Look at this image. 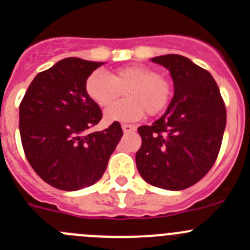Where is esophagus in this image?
<instances>
[{"mask_svg":"<svg viewBox=\"0 0 250 250\" xmlns=\"http://www.w3.org/2000/svg\"><path fill=\"white\" fill-rule=\"evenodd\" d=\"M122 129L125 133L132 132V130H136V125H128V123H123L122 125Z\"/></svg>","mask_w":250,"mask_h":250,"instance_id":"34e87169","label":"esophagus"}]
</instances>
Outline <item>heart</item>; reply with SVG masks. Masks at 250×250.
I'll use <instances>...</instances> for the list:
<instances>
[{
    "label": "heart",
    "instance_id": "b5f03b06",
    "mask_svg": "<svg viewBox=\"0 0 250 250\" xmlns=\"http://www.w3.org/2000/svg\"><path fill=\"white\" fill-rule=\"evenodd\" d=\"M125 88V100L116 102L104 111L107 123L138 121L146 111L150 116L160 113L171 96L169 81L158 75L155 70L141 64L118 67L109 75L96 70L85 83L87 96L100 107L111 104Z\"/></svg>",
    "mask_w": 250,
    "mask_h": 250
}]
</instances>
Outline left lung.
Returning <instances> with one entry per match:
<instances>
[{"label": "left lung", "mask_w": 250, "mask_h": 250, "mask_svg": "<svg viewBox=\"0 0 250 250\" xmlns=\"http://www.w3.org/2000/svg\"><path fill=\"white\" fill-rule=\"evenodd\" d=\"M150 60L169 70L174 96L159 120L138 128L137 169L150 185L184 190L216 162L227 121L225 102L211 74L188 58L167 54Z\"/></svg>", "instance_id": "left-lung-1"}]
</instances>
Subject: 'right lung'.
I'll use <instances>...</instances> for the list:
<instances>
[{
    "instance_id": "1",
    "label": "right lung",
    "mask_w": 250,
    "mask_h": 250,
    "mask_svg": "<svg viewBox=\"0 0 250 250\" xmlns=\"http://www.w3.org/2000/svg\"><path fill=\"white\" fill-rule=\"evenodd\" d=\"M104 62L65 58L33 79L20 104V133L30 167L49 185L76 191L101 179L123 136L118 122L86 134L102 112L85 91Z\"/></svg>"
}]
</instances>
